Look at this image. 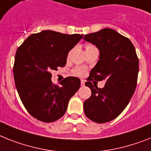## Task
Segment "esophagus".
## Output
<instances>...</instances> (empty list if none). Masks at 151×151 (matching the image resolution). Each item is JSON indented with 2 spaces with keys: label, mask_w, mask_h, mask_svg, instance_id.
I'll use <instances>...</instances> for the list:
<instances>
[{
  "label": "esophagus",
  "mask_w": 151,
  "mask_h": 151,
  "mask_svg": "<svg viewBox=\"0 0 151 151\" xmlns=\"http://www.w3.org/2000/svg\"><path fill=\"white\" fill-rule=\"evenodd\" d=\"M81 86H85V81L83 80V79L81 80Z\"/></svg>",
  "instance_id": "obj_1"
}]
</instances>
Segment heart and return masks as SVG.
<instances>
[{
	"instance_id": "b5f03b06",
	"label": "heart",
	"mask_w": 151,
	"mask_h": 151,
	"mask_svg": "<svg viewBox=\"0 0 151 151\" xmlns=\"http://www.w3.org/2000/svg\"><path fill=\"white\" fill-rule=\"evenodd\" d=\"M96 48L95 46L92 45H86V49H89V48ZM86 73V69L83 67H77L73 70V74L76 76H83Z\"/></svg>"
}]
</instances>
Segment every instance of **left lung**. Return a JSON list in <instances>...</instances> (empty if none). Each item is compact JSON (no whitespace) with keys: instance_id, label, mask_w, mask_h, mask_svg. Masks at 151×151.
<instances>
[{"instance_id":"1","label":"left lung","mask_w":151,"mask_h":151,"mask_svg":"<svg viewBox=\"0 0 151 151\" xmlns=\"http://www.w3.org/2000/svg\"><path fill=\"white\" fill-rule=\"evenodd\" d=\"M83 39L99 50V59L91 70L85 85L92 94L84 102L85 115L98 123L116 118L128 105L135 92L139 72V60L129 38L115 30L103 28L85 35ZM105 80L100 89L91 81Z\"/></svg>"}]
</instances>
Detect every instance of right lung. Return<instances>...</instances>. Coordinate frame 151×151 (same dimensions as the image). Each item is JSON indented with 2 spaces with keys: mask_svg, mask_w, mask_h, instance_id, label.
I'll list each match as a JSON object with an SVG mask.
<instances>
[{
  "mask_svg": "<svg viewBox=\"0 0 151 151\" xmlns=\"http://www.w3.org/2000/svg\"><path fill=\"white\" fill-rule=\"evenodd\" d=\"M83 37L54 31L32 34L17 49L14 78L28 113L40 121L52 123L63 116L68 101L80 87V79L67 77L61 86L52 83V73L66 64L68 52Z\"/></svg>",
  "mask_w": 151,
  "mask_h": 151,
  "instance_id": "add662e5",
  "label": "right lung"
}]
</instances>
